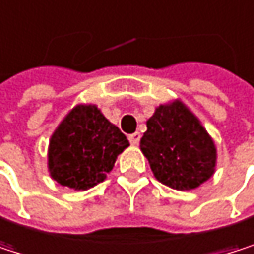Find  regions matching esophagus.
<instances>
[{"mask_svg": "<svg viewBox=\"0 0 254 254\" xmlns=\"http://www.w3.org/2000/svg\"><path fill=\"white\" fill-rule=\"evenodd\" d=\"M140 138H141L140 132H134V134L129 135V143H131L132 146H137V144L140 143Z\"/></svg>", "mask_w": 254, "mask_h": 254, "instance_id": "34e87169", "label": "esophagus"}]
</instances>
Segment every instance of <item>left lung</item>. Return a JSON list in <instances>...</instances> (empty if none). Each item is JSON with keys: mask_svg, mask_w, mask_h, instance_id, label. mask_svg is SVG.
I'll return each mask as SVG.
<instances>
[{"mask_svg": "<svg viewBox=\"0 0 254 254\" xmlns=\"http://www.w3.org/2000/svg\"><path fill=\"white\" fill-rule=\"evenodd\" d=\"M140 147L155 177L173 189H195L214 174L216 146L182 101L156 108Z\"/></svg>", "mask_w": 254, "mask_h": 254, "instance_id": "obj_1", "label": "left lung"}]
</instances>
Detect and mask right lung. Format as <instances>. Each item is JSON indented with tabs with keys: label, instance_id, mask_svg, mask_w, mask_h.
<instances>
[{
	"label": "right lung",
	"instance_id": "obj_1",
	"mask_svg": "<svg viewBox=\"0 0 254 254\" xmlns=\"http://www.w3.org/2000/svg\"><path fill=\"white\" fill-rule=\"evenodd\" d=\"M128 146L125 134L96 105H77L50 138V176L62 186L86 190L105 180L116 158Z\"/></svg>",
	"mask_w": 254,
	"mask_h": 254
}]
</instances>
